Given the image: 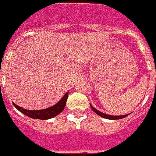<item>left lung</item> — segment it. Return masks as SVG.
<instances>
[{
    "label": "left lung",
    "instance_id": "8db88e82",
    "mask_svg": "<svg viewBox=\"0 0 156 156\" xmlns=\"http://www.w3.org/2000/svg\"><path fill=\"white\" fill-rule=\"evenodd\" d=\"M90 106L92 108L94 112H96L97 114L99 115L100 116L103 117V118H105V119H108V120H119V119H122V118H125L126 116H129V114H125V115H121V116H112V115H108V114H105V113H103V112H100L99 110L96 109V108L93 107V105L90 104Z\"/></svg>",
    "mask_w": 156,
    "mask_h": 156
}]
</instances>
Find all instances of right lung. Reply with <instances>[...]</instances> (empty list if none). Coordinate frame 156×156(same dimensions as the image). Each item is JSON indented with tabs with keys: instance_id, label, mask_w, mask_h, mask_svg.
Masks as SVG:
<instances>
[{
	"instance_id": "1",
	"label": "right lung",
	"mask_w": 156,
	"mask_h": 156,
	"mask_svg": "<svg viewBox=\"0 0 156 156\" xmlns=\"http://www.w3.org/2000/svg\"><path fill=\"white\" fill-rule=\"evenodd\" d=\"M68 98V92L65 94L63 97L61 98V100L58 102L56 103L52 106L49 108H44V109H40V110H28L25 109L21 107L18 106L17 105L13 103L14 106L16 109L21 112L23 114L29 116L32 119H39V120H48V119L53 118L57 115H58L65 108V105L66 104V100Z\"/></svg>"
}]
</instances>
